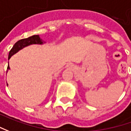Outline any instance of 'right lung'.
I'll return each mask as SVG.
<instances>
[{"label": "right lung", "instance_id": "1", "mask_svg": "<svg viewBox=\"0 0 131 131\" xmlns=\"http://www.w3.org/2000/svg\"><path fill=\"white\" fill-rule=\"evenodd\" d=\"M43 40L42 39H40V38L39 37L38 35H35L32 36H30L27 38H24L19 40L16 42L14 46L12 47L11 49V51H9L8 53V60L10 59V58L14 55L16 53L19 51L21 50L22 48H24L25 47H27L29 45H32V44H39V45H42L43 44ZM8 70H10V67L9 64L8 65L7 67V71Z\"/></svg>", "mask_w": 131, "mask_h": 131}]
</instances>
